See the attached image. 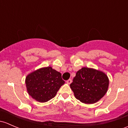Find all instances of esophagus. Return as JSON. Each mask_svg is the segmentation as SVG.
<instances>
[{
    "label": "esophagus",
    "mask_w": 128,
    "mask_h": 128,
    "mask_svg": "<svg viewBox=\"0 0 128 128\" xmlns=\"http://www.w3.org/2000/svg\"><path fill=\"white\" fill-rule=\"evenodd\" d=\"M66 83H68V84H70L71 83H72V80H71V79H68V80H67L66 81Z\"/></svg>",
    "instance_id": "obj_1"
}]
</instances>
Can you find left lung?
<instances>
[{
	"instance_id": "obj_1",
	"label": "left lung",
	"mask_w": 128,
	"mask_h": 128,
	"mask_svg": "<svg viewBox=\"0 0 128 128\" xmlns=\"http://www.w3.org/2000/svg\"><path fill=\"white\" fill-rule=\"evenodd\" d=\"M108 85V76L102 71L82 68L77 71L70 87L76 99L83 103L92 104L103 98Z\"/></svg>"
}]
</instances>
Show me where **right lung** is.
I'll list each match as a JSON object with an SVG mask.
<instances>
[{
	"label": "right lung",
	"instance_id": "obj_1",
	"mask_svg": "<svg viewBox=\"0 0 128 128\" xmlns=\"http://www.w3.org/2000/svg\"><path fill=\"white\" fill-rule=\"evenodd\" d=\"M64 83L61 74L50 66L30 72L25 80L29 96L39 102H46L53 98Z\"/></svg>",
	"mask_w": 128,
	"mask_h": 128
}]
</instances>
